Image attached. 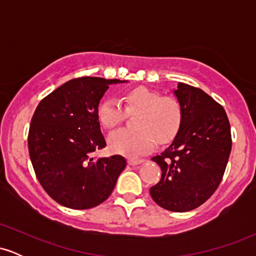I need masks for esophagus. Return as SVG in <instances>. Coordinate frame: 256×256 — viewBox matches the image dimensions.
Masks as SVG:
<instances>
[{
	"mask_svg": "<svg viewBox=\"0 0 256 256\" xmlns=\"http://www.w3.org/2000/svg\"><path fill=\"white\" fill-rule=\"evenodd\" d=\"M128 165L131 166H136V165H140V164L144 162V160H140V158H128Z\"/></svg>",
	"mask_w": 256,
	"mask_h": 256,
	"instance_id": "1",
	"label": "esophagus"
}]
</instances>
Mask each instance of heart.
<instances>
[{
  "label": "heart",
  "mask_w": 256,
  "mask_h": 256,
  "mask_svg": "<svg viewBox=\"0 0 256 256\" xmlns=\"http://www.w3.org/2000/svg\"><path fill=\"white\" fill-rule=\"evenodd\" d=\"M124 107L119 100L110 98L100 102L98 118L106 128H113L125 118V112H138L134 126L137 130L120 128L108 136V146L114 154L138 158L152 150L155 140L166 144L178 134L182 125V110L177 100L161 98L156 91L138 88L128 91Z\"/></svg>",
  "instance_id": "b5f03b06"
}]
</instances>
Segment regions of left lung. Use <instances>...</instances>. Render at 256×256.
I'll return each instance as SVG.
<instances>
[{
	"label": "left lung",
	"mask_w": 256,
	"mask_h": 256,
	"mask_svg": "<svg viewBox=\"0 0 256 256\" xmlns=\"http://www.w3.org/2000/svg\"><path fill=\"white\" fill-rule=\"evenodd\" d=\"M182 125L168 148L152 158L161 179L150 196L171 212H188L207 201L224 176L231 152V128L224 108L198 88L178 83L173 90Z\"/></svg>",
	"instance_id": "obj_1"
}]
</instances>
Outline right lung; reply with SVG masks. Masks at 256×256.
I'll return each mask as SVG.
<instances>
[{
  "label": "right lung",
  "instance_id": "add662e5",
  "mask_svg": "<svg viewBox=\"0 0 256 256\" xmlns=\"http://www.w3.org/2000/svg\"><path fill=\"white\" fill-rule=\"evenodd\" d=\"M126 82L72 79L37 106L28 131V152L37 179L58 204L88 210L113 192L126 160L122 155L92 156L106 146L96 110L110 85Z\"/></svg>",
  "mask_w": 256,
  "mask_h": 256
}]
</instances>
